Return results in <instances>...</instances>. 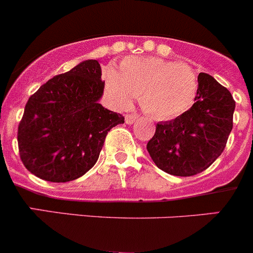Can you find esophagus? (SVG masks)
Returning a JSON list of instances; mask_svg holds the SVG:
<instances>
[{
  "label": "esophagus",
  "instance_id": "esophagus-1",
  "mask_svg": "<svg viewBox=\"0 0 253 253\" xmlns=\"http://www.w3.org/2000/svg\"><path fill=\"white\" fill-rule=\"evenodd\" d=\"M126 124L127 125H132V124H134V121H136V120H137V116L136 115H127L126 116Z\"/></svg>",
  "mask_w": 253,
  "mask_h": 253
}]
</instances>
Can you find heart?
Listing matches in <instances>:
<instances>
[{
	"mask_svg": "<svg viewBox=\"0 0 253 253\" xmlns=\"http://www.w3.org/2000/svg\"><path fill=\"white\" fill-rule=\"evenodd\" d=\"M106 91L117 107L126 108L138 96L140 105L153 119H176L193 105L198 81L187 63L157 57H127L120 71L103 72Z\"/></svg>",
	"mask_w": 253,
	"mask_h": 253,
	"instance_id": "obj_1",
	"label": "heart"
}]
</instances>
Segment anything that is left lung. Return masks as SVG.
Listing matches in <instances>:
<instances>
[{
    "label": "left lung",
    "instance_id": "left-lung-1",
    "mask_svg": "<svg viewBox=\"0 0 253 253\" xmlns=\"http://www.w3.org/2000/svg\"><path fill=\"white\" fill-rule=\"evenodd\" d=\"M195 103L174 120L160 122L147 151L155 165L173 176H193L223 152L232 131L236 102L207 73L198 75Z\"/></svg>",
    "mask_w": 253,
    "mask_h": 253
}]
</instances>
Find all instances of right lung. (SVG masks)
I'll list each match as a JSON object with an SVG mask.
<instances>
[{
  "label": "right lung",
  "instance_id": "right-lung-1",
  "mask_svg": "<svg viewBox=\"0 0 253 253\" xmlns=\"http://www.w3.org/2000/svg\"><path fill=\"white\" fill-rule=\"evenodd\" d=\"M97 60L80 62L42 84L26 103L18 150L26 169L49 182L84 176L97 162L112 127L125 122L100 103L105 89Z\"/></svg>",
  "mask_w": 253,
  "mask_h": 253
}]
</instances>
